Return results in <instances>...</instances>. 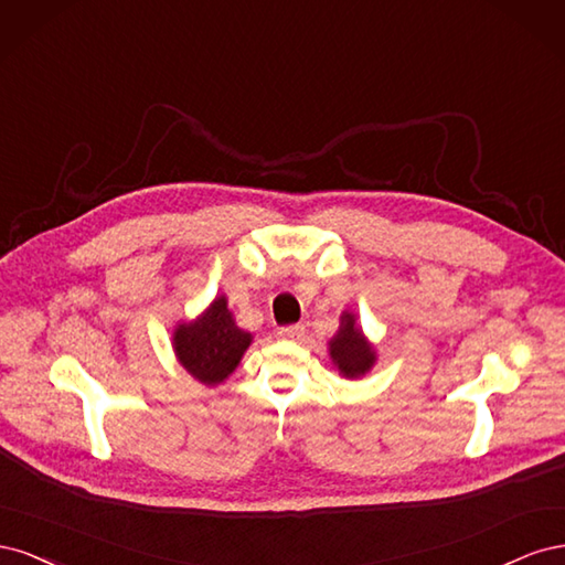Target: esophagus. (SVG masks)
Segmentation results:
<instances>
[{
  "label": "esophagus",
  "mask_w": 565,
  "mask_h": 565,
  "mask_svg": "<svg viewBox=\"0 0 565 565\" xmlns=\"http://www.w3.org/2000/svg\"><path fill=\"white\" fill-rule=\"evenodd\" d=\"M280 339H289V341H297L303 337V324H285V328L278 330Z\"/></svg>",
  "instance_id": "1"
}]
</instances>
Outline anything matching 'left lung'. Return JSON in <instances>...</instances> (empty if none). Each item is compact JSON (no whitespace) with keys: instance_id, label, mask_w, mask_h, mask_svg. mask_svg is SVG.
I'll return each mask as SVG.
<instances>
[{"instance_id":"obj_1","label":"left lung","mask_w":565,"mask_h":565,"mask_svg":"<svg viewBox=\"0 0 565 565\" xmlns=\"http://www.w3.org/2000/svg\"><path fill=\"white\" fill-rule=\"evenodd\" d=\"M330 355L347 377H361V374H365L372 367L374 351L367 347L361 330L355 328V320L351 313L341 316V328L337 337L330 341Z\"/></svg>"}]
</instances>
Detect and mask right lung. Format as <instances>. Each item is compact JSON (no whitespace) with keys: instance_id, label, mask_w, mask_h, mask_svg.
Returning <instances> with one entry per match:
<instances>
[{"instance_id":"right-lung-1","label":"right lung","mask_w":565,"mask_h":565,"mask_svg":"<svg viewBox=\"0 0 565 565\" xmlns=\"http://www.w3.org/2000/svg\"><path fill=\"white\" fill-rule=\"evenodd\" d=\"M249 341V332L237 328L224 297H218L198 322L181 324L174 332L181 365L202 384L224 382L241 363Z\"/></svg>"}]
</instances>
